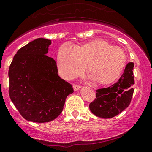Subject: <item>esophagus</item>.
<instances>
[{"instance_id":"esophagus-1","label":"esophagus","mask_w":152,"mask_h":152,"mask_svg":"<svg viewBox=\"0 0 152 152\" xmlns=\"http://www.w3.org/2000/svg\"><path fill=\"white\" fill-rule=\"evenodd\" d=\"M81 86H77V85H73V89H74V91H77V90L80 89Z\"/></svg>"}]
</instances>
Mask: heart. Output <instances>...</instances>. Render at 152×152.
<instances>
[{
  "label": "heart",
  "mask_w": 152,
  "mask_h": 152,
  "mask_svg": "<svg viewBox=\"0 0 152 152\" xmlns=\"http://www.w3.org/2000/svg\"><path fill=\"white\" fill-rule=\"evenodd\" d=\"M126 55L118 46H112L103 39H96L72 47L63 44L56 56L58 72L70 80L86 69L90 78L99 85H109L121 75Z\"/></svg>",
  "instance_id": "heart-1"
}]
</instances>
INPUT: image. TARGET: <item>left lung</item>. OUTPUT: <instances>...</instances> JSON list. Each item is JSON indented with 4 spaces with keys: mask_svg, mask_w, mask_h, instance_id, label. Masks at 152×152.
<instances>
[{
    "mask_svg": "<svg viewBox=\"0 0 152 152\" xmlns=\"http://www.w3.org/2000/svg\"><path fill=\"white\" fill-rule=\"evenodd\" d=\"M134 64L129 62L117 83L107 88L96 91V98L89 105L94 115L104 119L112 118L128 107L133 96Z\"/></svg>",
    "mask_w": 152,
    "mask_h": 152,
    "instance_id": "1",
    "label": "left lung"
}]
</instances>
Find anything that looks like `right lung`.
<instances>
[{"label":"right lung","instance_id":"right-lung-1","mask_svg":"<svg viewBox=\"0 0 152 152\" xmlns=\"http://www.w3.org/2000/svg\"><path fill=\"white\" fill-rule=\"evenodd\" d=\"M50 44V40L35 39L18 50L9 66V96L28 121L56 119L74 92L72 85L58 76L55 60L47 56Z\"/></svg>","mask_w":152,"mask_h":152}]
</instances>
